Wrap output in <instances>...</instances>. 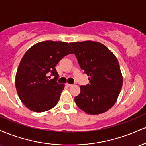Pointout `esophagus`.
I'll return each mask as SVG.
<instances>
[{
    "label": "esophagus",
    "instance_id": "obj_1",
    "mask_svg": "<svg viewBox=\"0 0 146 146\" xmlns=\"http://www.w3.org/2000/svg\"><path fill=\"white\" fill-rule=\"evenodd\" d=\"M65 85H66V86H67V87H70L71 86H72L71 84H68V83H66Z\"/></svg>",
    "mask_w": 146,
    "mask_h": 146
}]
</instances>
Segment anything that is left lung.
I'll use <instances>...</instances> for the list:
<instances>
[{"label": "left lung", "mask_w": 146, "mask_h": 146, "mask_svg": "<svg viewBox=\"0 0 146 146\" xmlns=\"http://www.w3.org/2000/svg\"><path fill=\"white\" fill-rule=\"evenodd\" d=\"M80 68L89 76V84L80 86L75 97L79 108L89 115L108 111L117 102L123 84V76L116 56L99 42L70 43Z\"/></svg>", "instance_id": "8db88e82"}]
</instances>
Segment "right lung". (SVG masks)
<instances>
[{"mask_svg": "<svg viewBox=\"0 0 146 146\" xmlns=\"http://www.w3.org/2000/svg\"><path fill=\"white\" fill-rule=\"evenodd\" d=\"M73 53L68 42L51 40L36 43L26 51L18 67L15 84L27 108L42 113L58 104L64 84L56 81L59 75L55 67L64 57ZM50 73L54 76L52 80L48 79Z\"/></svg>", "mask_w": 146, "mask_h": 146, "instance_id": "obj_1", "label": "right lung"}]
</instances>
